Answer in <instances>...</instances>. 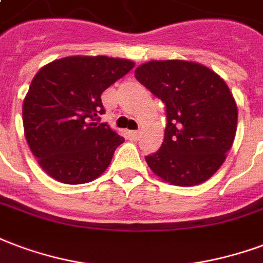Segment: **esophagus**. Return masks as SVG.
I'll list each match as a JSON object with an SVG mask.
<instances>
[{"mask_svg":"<svg viewBox=\"0 0 263 263\" xmlns=\"http://www.w3.org/2000/svg\"><path fill=\"white\" fill-rule=\"evenodd\" d=\"M129 134H131V137L135 138V139H137V138H139V135H141V132L139 131H131Z\"/></svg>","mask_w":263,"mask_h":263,"instance_id":"34e87169","label":"esophagus"}]
</instances>
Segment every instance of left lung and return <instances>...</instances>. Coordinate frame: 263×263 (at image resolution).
<instances>
[{
  "mask_svg": "<svg viewBox=\"0 0 263 263\" xmlns=\"http://www.w3.org/2000/svg\"><path fill=\"white\" fill-rule=\"evenodd\" d=\"M135 78L166 104L167 125L160 149L147 166L173 185H198L226 160L237 131V104L216 72L182 60L149 61Z\"/></svg>",
  "mask_w": 263,
  "mask_h": 263,
  "instance_id": "left-lung-1",
  "label": "left lung"
}]
</instances>
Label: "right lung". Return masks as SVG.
<instances>
[{
    "label": "right lung",
    "mask_w": 263,
    "mask_h": 263,
    "mask_svg": "<svg viewBox=\"0 0 263 263\" xmlns=\"http://www.w3.org/2000/svg\"><path fill=\"white\" fill-rule=\"evenodd\" d=\"M135 62L106 55H73L50 62L33 78L23 100V128L30 151L48 176L85 184L102 176L124 142L97 116L102 93Z\"/></svg>",
    "instance_id": "1"
}]
</instances>
